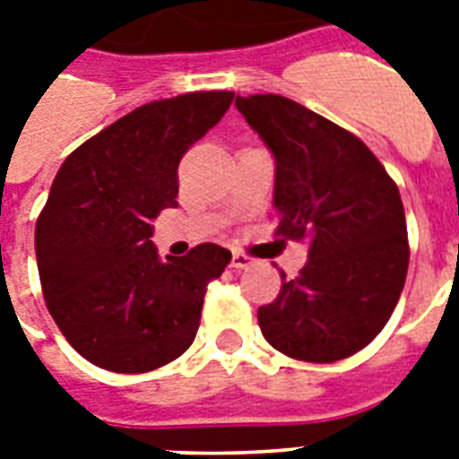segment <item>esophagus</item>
Instances as JSON below:
<instances>
[{"mask_svg": "<svg viewBox=\"0 0 459 459\" xmlns=\"http://www.w3.org/2000/svg\"><path fill=\"white\" fill-rule=\"evenodd\" d=\"M255 264V259L243 255V252H233V257H230V266L233 269H247V266Z\"/></svg>", "mask_w": 459, "mask_h": 459, "instance_id": "obj_1", "label": "esophagus"}]
</instances>
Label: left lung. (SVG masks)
<instances>
[{"label": "left lung", "mask_w": 459, "mask_h": 459, "mask_svg": "<svg viewBox=\"0 0 459 459\" xmlns=\"http://www.w3.org/2000/svg\"><path fill=\"white\" fill-rule=\"evenodd\" d=\"M276 159V236L307 240L298 279L257 309L269 345L302 362L367 348L391 319L410 264L395 180L350 131L281 95L236 97Z\"/></svg>", "instance_id": "8db88e82"}]
</instances>
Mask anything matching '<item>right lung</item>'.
<instances>
[{
	"instance_id": "1",
	"label": "right lung",
	"mask_w": 459,
	"mask_h": 459,
	"mask_svg": "<svg viewBox=\"0 0 459 459\" xmlns=\"http://www.w3.org/2000/svg\"><path fill=\"white\" fill-rule=\"evenodd\" d=\"M233 92H187L126 114L66 157L35 226L47 309L88 362L145 374L186 352L209 281L230 262L202 243L161 262L152 219L178 207V164Z\"/></svg>"
}]
</instances>
